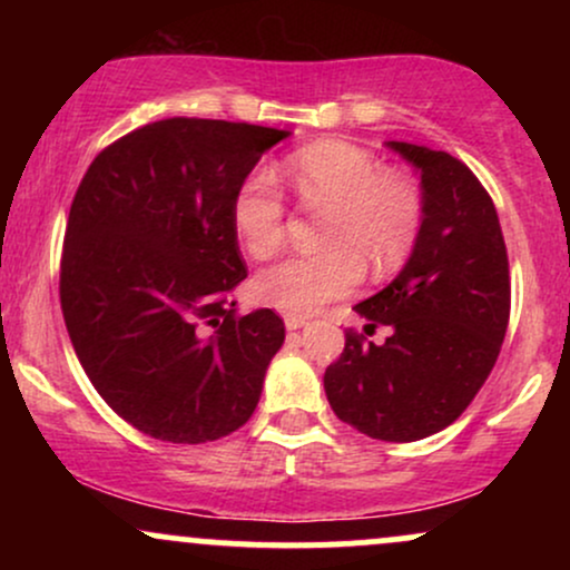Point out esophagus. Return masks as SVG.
<instances>
[{"instance_id":"34e87169","label":"esophagus","mask_w":570,"mask_h":570,"mask_svg":"<svg viewBox=\"0 0 570 570\" xmlns=\"http://www.w3.org/2000/svg\"><path fill=\"white\" fill-rule=\"evenodd\" d=\"M284 324H286V330H299V326L307 324V318L305 316H294V313H286Z\"/></svg>"}]
</instances>
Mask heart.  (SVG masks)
Segmentation results:
<instances>
[{
	"instance_id": "obj_1",
	"label": "heart",
	"mask_w": 570,
	"mask_h": 570,
	"mask_svg": "<svg viewBox=\"0 0 570 570\" xmlns=\"http://www.w3.org/2000/svg\"><path fill=\"white\" fill-rule=\"evenodd\" d=\"M299 200L326 212L318 254L265 267L254 281L259 303L307 316L362 284L364 267L389 278L407 263L423 225V195L407 174L381 168L367 149L324 139L286 160ZM286 198L267 168H252L235 187L230 222L240 246L265 259L284 244Z\"/></svg>"
}]
</instances>
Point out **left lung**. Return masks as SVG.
Returning <instances> with one entry per match:
<instances>
[{
  "label": "left lung",
  "mask_w": 570,
  "mask_h": 570,
  "mask_svg": "<svg viewBox=\"0 0 570 570\" xmlns=\"http://www.w3.org/2000/svg\"><path fill=\"white\" fill-rule=\"evenodd\" d=\"M421 171L423 225L404 271L356 305L364 332L324 372L340 421L372 440L415 442L472 404L501 353L512 307L507 244L493 198L466 163L389 141ZM377 325L390 330L377 346Z\"/></svg>",
  "instance_id": "8db88e82"
}]
</instances>
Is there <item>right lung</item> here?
Segmentation results:
<instances>
[{
    "instance_id": "add662e5",
    "label": "right lung",
    "mask_w": 570,
    "mask_h": 570,
    "mask_svg": "<svg viewBox=\"0 0 570 570\" xmlns=\"http://www.w3.org/2000/svg\"><path fill=\"white\" fill-rule=\"evenodd\" d=\"M286 130L168 117L104 147L69 208L61 311L85 375L130 426L174 444L252 417L284 322L238 313L235 187Z\"/></svg>"
}]
</instances>
